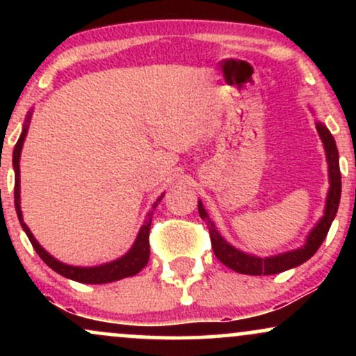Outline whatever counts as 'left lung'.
<instances>
[{"mask_svg":"<svg viewBox=\"0 0 356 356\" xmlns=\"http://www.w3.org/2000/svg\"><path fill=\"white\" fill-rule=\"evenodd\" d=\"M316 130L320 134L323 145H325L326 161H328V175H330V191L326 195V207L323 218L318 220L316 226L313 227L312 232L306 238V243L303 248L295 249V251L283 252V254L271 256V257H257L246 254V252L239 251L234 246H231L222 236L216 229L214 222H211L209 216H207L206 209H204L202 202L199 201V216L201 219L206 220L207 227H209L211 244L214 249V254L222 264L231 268L232 271L241 273V275H251V276H261V275H277V273L288 271V269L300 266L305 261H308L321 243L325 241L326 234H328L330 226H332L334 216H337L338 204H340L341 197V174H340V157H338V149L334 144V138L330 130L326 129L321 122H316Z\"/></svg>","mask_w":356,"mask_h":356,"instance_id":"1","label":"left lung"}]
</instances>
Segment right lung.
I'll return each instance as SVG.
<instances>
[{"label":"right lung","mask_w":356,"mask_h":356,"mask_svg":"<svg viewBox=\"0 0 356 356\" xmlns=\"http://www.w3.org/2000/svg\"><path fill=\"white\" fill-rule=\"evenodd\" d=\"M30 117L31 113H28L26 124L23 127V132L19 136L18 142H16L15 150H13V169H15V207H16V214H18L19 222H22L23 231L26 232L28 239H30L31 246L35 248V251L38 252V256L44 261V264H48L53 271H56L58 275L68 277V280L79 281V283H87V284H104V283H112V281H118L124 280V277L134 276L137 275L140 269L145 268L147 261H149L150 256V244H149V232H150V224H152V214L154 209L159 206V202L162 201L164 194L154 202L152 211L147 214V219L144 222V226L140 227L138 231L136 243L134 246L130 248V251L124 254L118 259L112 261V263L107 264H100V266H93V268H79V266H68V264L60 263L58 259L48 254L44 249L40 246L38 241L35 239V236L31 234L30 227L23 222V214H22V206H19V155H22V149H23V142L24 137H26L28 132V124H30Z\"/></svg>","instance_id":"obj_1"}]
</instances>
